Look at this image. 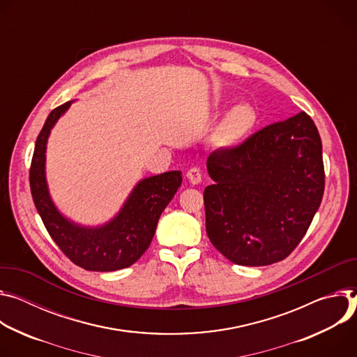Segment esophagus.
<instances>
[{
  "mask_svg": "<svg viewBox=\"0 0 357 357\" xmlns=\"http://www.w3.org/2000/svg\"><path fill=\"white\" fill-rule=\"evenodd\" d=\"M187 178L190 180L191 184H200L202 178H203V173H202V170L199 167H191L187 172Z\"/></svg>",
  "mask_w": 357,
  "mask_h": 357,
  "instance_id": "34e87169",
  "label": "esophagus"
}]
</instances>
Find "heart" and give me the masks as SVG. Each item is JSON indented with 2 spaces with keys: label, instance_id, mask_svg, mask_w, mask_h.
<instances>
[{
  "label": "heart",
  "instance_id": "1",
  "mask_svg": "<svg viewBox=\"0 0 357 357\" xmlns=\"http://www.w3.org/2000/svg\"><path fill=\"white\" fill-rule=\"evenodd\" d=\"M255 110L245 103L234 106L222 119L217 132L215 143L221 147H232L244 142L257 125Z\"/></svg>",
  "mask_w": 357,
  "mask_h": 357
}]
</instances>
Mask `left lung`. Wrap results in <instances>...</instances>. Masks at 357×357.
I'll return each mask as SVG.
<instances>
[{
    "mask_svg": "<svg viewBox=\"0 0 357 357\" xmlns=\"http://www.w3.org/2000/svg\"><path fill=\"white\" fill-rule=\"evenodd\" d=\"M207 169L214 180L204 190L207 235L236 265L285 259L322 203V142L305 112L214 150Z\"/></svg>",
    "mask_w": 357,
    "mask_h": 357,
    "instance_id": "obj_1",
    "label": "left lung"
}]
</instances>
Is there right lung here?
I'll use <instances>...</instances> for the list:
<instances>
[{"mask_svg": "<svg viewBox=\"0 0 357 357\" xmlns=\"http://www.w3.org/2000/svg\"><path fill=\"white\" fill-rule=\"evenodd\" d=\"M70 106L55 107L36 137L29 169L33 204L51 238L77 266L88 271H117L133 265L149 248L157 221L181 184L180 172L142 180L119 215L100 228H82L65 220L52 204L45 181V149L51 129Z\"/></svg>", "mask_w": 357, "mask_h": 357, "instance_id": "obj_1", "label": "right lung"}]
</instances>
